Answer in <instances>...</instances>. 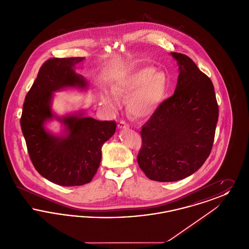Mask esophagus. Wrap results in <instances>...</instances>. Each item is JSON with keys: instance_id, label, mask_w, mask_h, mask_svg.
<instances>
[{"instance_id": "34e87169", "label": "esophagus", "mask_w": 249, "mask_h": 249, "mask_svg": "<svg viewBox=\"0 0 249 249\" xmlns=\"http://www.w3.org/2000/svg\"><path fill=\"white\" fill-rule=\"evenodd\" d=\"M118 128L120 129V130H121V129H122V130H123V129H129V125H128L125 121L121 120L119 124H118Z\"/></svg>"}]
</instances>
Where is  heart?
Instances as JSON below:
<instances>
[{"instance_id":"b5f03b06","label":"heart","mask_w":249,"mask_h":249,"mask_svg":"<svg viewBox=\"0 0 249 249\" xmlns=\"http://www.w3.org/2000/svg\"><path fill=\"white\" fill-rule=\"evenodd\" d=\"M112 92L103 90L100 103L107 109L119 107V97L128 98V114L136 119L150 117L164 100L168 89V77L162 71L147 67L135 71L111 86Z\"/></svg>"}]
</instances>
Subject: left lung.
<instances>
[{"mask_svg":"<svg viewBox=\"0 0 249 249\" xmlns=\"http://www.w3.org/2000/svg\"><path fill=\"white\" fill-rule=\"evenodd\" d=\"M179 75L175 93L144 123L137 161L154 181L175 182L198 171L210 155L218 119L213 83L188 56L171 52Z\"/></svg>","mask_w":249,"mask_h":249,"instance_id":"1","label":"left lung"}]
</instances>
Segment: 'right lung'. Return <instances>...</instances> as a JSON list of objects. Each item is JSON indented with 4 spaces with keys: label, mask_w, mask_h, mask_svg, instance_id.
Segmentation results:
<instances>
[{
    "label": "right lung",
    "mask_w": 249,
    "mask_h": 249,
    "mask_svg": "<svg viewBox=\"0 0 249 249\" xmlns=\"http://www.w3.org/2000/svg\"><path fill=\"white\" fill-rule=\"evenodd\" d=\"M85 58L49 59L38 71L25 97L20 126L28 152L36 171L48 181L63 187L89 183L102 160V146L115 133V121L86 117L84 110L58 116L52 110L54 92L66 89H88L75 65ZM58 120L60 134L45 128L48 121Z\"/></svg>",
    "instance_id": "right-lung-1"
}]
</instances>
